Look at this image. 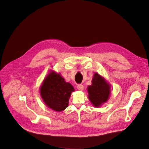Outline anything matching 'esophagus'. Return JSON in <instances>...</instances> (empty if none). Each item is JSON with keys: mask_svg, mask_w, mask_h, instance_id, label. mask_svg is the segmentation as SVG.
<instances>
[{"mask_svg": "<svg viewBox=\"0 0 149 149\" xmlns=\"http://www.w3.org/2000/svg\"><path fill=\"white\" fill-rule=\"evenodd\" d=\"M77 88L79 90L82 91V90H84V86H83V85H82V84L77 85Z\"/></svg>", "mask_w": 149, "mask_h": 149, "instance_id": "obj_1", "label": "esophagus"}]
</instances>
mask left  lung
<instances>
[{
  "mask_svg": "<svg viewBox=\"0 0 149 149\" xmlns=\"http://www.w3.org/2000/svg\"><path fill=\"white\" fill-rule=\"evenodd\" d=\"M91 83L87 87L88 97L93 105L99 108L108 100L111 93V85L98 73L94 74Z\"/></svg>",
  "mask_w": 149,
  "mask_h": 149,
  "instance_id": "obj_1",
  "label": "left lung"
}]
</instances>
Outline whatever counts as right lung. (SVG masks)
<instances>
[{
    "label": "right lung",
    "instance_id": "add662e5",
    "mask_svg": "<svg viewBox=\"0 0 149 149\" xmlns=\"http://www.w3.org/2000/svg\"><path fill=\"white\" fill-rule=\"evenodd\" d=\"M74 89L66 82L59 73L51 70L46 76L40 88L41 97L50 109L56 112L68 107L69 99Z\"/></svg>",
    "mask_w": 149,
    "mask_h": 149
}]
</instances>
